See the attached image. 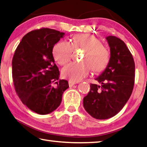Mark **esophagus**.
Masks as SVG:
<instances>
[{
    "mask_svg": "<svg viewBox=\"0 0 147 147\" xmlns=\"http://www.w3.org/2000/svg\"><path fill=\"white\" fill-rule=\"evenodd\" d=\"M68 84H69V87H71V86H73L74 84H76L77 83H76V82H74V81H69Z\"/></svg>",
    "mask_w": 147,
    "mask_h": 147,
    "instance_id": "esophagus-1",
    "label": "esophagus"
}]
</instances>
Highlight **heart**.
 Returning <instances> with one entry per match:
<instances>
[{"label":"heart","mask_w":147,"mask_h":147,"mask_svg":"<svg viewBox=\"0 0 147 147\" xmlns=\"http://www.w3.org/2000/svg\"><path fill=\"white\" fill-rule=\"evenodd\" d=\"M72 48L84 49L82 63H71L64 67L63 76L74 82H78L88 76L91 68L101 71L106 68L110 60V52L99 38L90 34H77L72 38L71 45L65 40L53 46L52 54L55 61L64 65L70 60Z\"/></svg>","instance_id":"1"}]
</instances>
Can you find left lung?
<instances>
[{
	"mask_svg": "<svg viewBox=\"0 0 147 147\" xmlns=\"http://www.w3.org/2000/svg\"><path fill=\"white\" fill-rule=\"evenodd\" d=\"M110 57L105 70L96 78L101 86L90 84L83 106L94 118L107 119L120 112L132 94L134 84L135 63L127 45L120 38L106 37Z\"/></svg>",
	"mask_w": 147,
	"mask_h": 147,
	"instance_id": "obj_1",
	"label": "left lung"
}]
</instances>
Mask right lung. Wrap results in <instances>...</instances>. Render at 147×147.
<instances>
[{
    "label": "right lung",
    "mask_w": 147,
    "mask_h": 147,
    "mask_svg": "<svg viewBox=\"0 0 147 147\" xmlns=\"http://www.w3.org/2000/svg\"><path fill=\"white\" fill-rule=\"evenodd\" d=\"M65 33L50 28L28 33L22 38L12 60V76L22 103L40 115L52 112L60 105L68 82L59 79L52 54L54 45Z\"/></svg>",
    "instance_id": "1"
}]
</instances>
